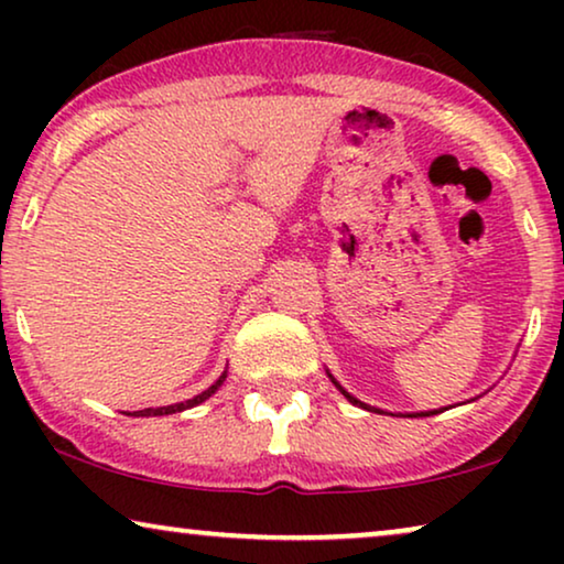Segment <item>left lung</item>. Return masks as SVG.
I'll return each mask as SVG.
<instances>
[{"mask_svg":"<svg viewBox=\"0 0 564 564\" xmlns=\"http://www.w3.org/2000/svg\"><path fill=\"white\" fill-rule=\"evenodd\" d=\"M328 377H330V375H328ZM330 382H334V384H336V388H338V390H341V395H344L346 400H349V403H354V405H359V408H365V411H375V413H382V411H380V408H372V405L361 403V400H357V398H354V395H349V392H346V390L341 388V384H338V382L334 380V377H330ZM442 411H444V408H442ZM442 411H429V413H408V419H419V415H436V413H442Z\"/></svg>","mask_w":564,"mask_h":564,"instance_id":"obj_1","label":"left lung"}]
</instances>
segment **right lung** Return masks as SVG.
Wrapping results in <instances>:
<instances>
[{
	"label": "right lung",
	"instance_id": "add662e5",
	"mask_svg": "<svg viewBox=\"0 0 564 564\" xmlns=\"http://www.w3.org/2000/svg\"><path fill=\"white\" fill-rule=\"evenodd\" d=\"M226 375L228 372H223L218 380H215L210 388H207L205 392H199V395H195L192 400H184V403H174V405H164V408H143V411H135L133 415H169V413H182V411H187V408H195V405H199V403H205L207 398L210 395H215V390L220 388L223 382H226ZM130 415V413H128Z\"/></svg>",
	"mask_w": 564,
	"mask_h": 564
}]
</instances>
